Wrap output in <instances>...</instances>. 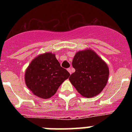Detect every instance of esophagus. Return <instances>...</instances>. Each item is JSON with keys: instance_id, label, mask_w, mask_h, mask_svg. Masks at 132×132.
Segmentation results:
<instances>
[{"instance_id": "esophagus-1", "label": "esophagus", "mask_w": 132, "mask_h": 132, "mask_svg": "<svg viewBox=\"0 0 132 132\" xmlns=\"http://www.w3.org/2000/svg\"><path fill=\"white\" fill-rule=\"evenodd\" d=\"M67 71H68L69 73H70V75L71 74L72 72H73V71H72V68H69V69H67Z\"/></svg>"}]
</instances>
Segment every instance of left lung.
Here are the masks:
<instances>
[{"instance_id": "left-lung-1", "label": "left lung", "mask_w": 132, "mask_h": 132, "mask_svg": "<svg viewBox=\"0 0 132 132\" xmlns=\"http://www.w3.org/2000/svg\"><path fill=\"white\" fill-rule=\"evenodd\" d=\"M72 66L75 72L69 79L81 96L91 98L102 91L108 82L109 69L94 51L86 49L77 52Z\"/></svg>"}]
</instances>
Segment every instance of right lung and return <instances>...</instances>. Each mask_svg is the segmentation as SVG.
I'll return each mask as SVG.
<instances>
[{"label":"right lung","instance_id":"add662e5","mask_svg":"<svg viewBox=\"0 0 132 132\" xmlns=\"http://www.w3.org/2000/svg\"><path fill=\"white\" fill-rule=\"evenodd\" d=\"M70 74L61 67L52 52L42 53L31 61L25 71L27 87L36 96L47 99L53 96Z\"/></svg>","mask_w":132,"mask_h":132}]
</instances>
